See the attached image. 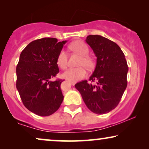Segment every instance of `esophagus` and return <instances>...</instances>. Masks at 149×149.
Segmentation results:
<instances>
[{"label": "esophagus", "mask_w": 149, "mask_h": 149, "mask_svg": "<svg viewBox=\"0 0 149 149\" xmlns=\"http://www.w3.org/2000/svg\"><path fill=\"white\" fill-rule=\"evenodd\" d=\"M70 85H74L75 84H76V82H70Z\"/></svg>", "instance_id": "obj_1"}]
</instances>
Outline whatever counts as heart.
<instances>
[{
	"label": "heart",
	"mask_w": 149,
	"mask_h": 149,
	"mask_svg": "<svg viewBox=\"0 0 149 149\" xmlns=\"http://www.w3.org/2000/svg\"><path fill=\"white\" fill-rule=\"evenodd\" d=\"M69 47L72 52L77 53L80 56L77 62V68H69L62 74V77L66 80L75 82L86 76L87 72L84 66L87 69H90L93 66V60L88 55L89 48L86 43L82 40H76L70 45ZM68 64V55L66 51L61 50L57 58V64L62 69H65Z\"/></svg>",
	"instance_id": "b5f03b06"
}]
</instances>
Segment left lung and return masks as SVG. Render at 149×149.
Masks as SVG:
<instances>
[{
    "label": "left lung",
    "instance_id": "8db88e82",
    "mask_svg": "<svg viewBox=\"0 0 149 149\" xmlns=\"http://www.w3.org/2000/svg\"><path fill=\"white\" fill-rule=\"evenodd\" d=\"M86 42L97 58L96 66L88 83L85 80L74 85L87 107L98 115L117 107L127 87L128 66L125 55L115 42L100 35H89Z\"/></svg>",
    "mask_w": 149,
    "mask_h": 149
}]
</instances>
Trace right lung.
<instances>
[{
	"mask_svg": "<svg viewBox=\"0 0 149 149\" xmlns=\"http://www.w3.org/2000/svg\"><path fill=\"white\" fill-rule=\"evenodd\" d=\"M66 40L43 38L32 41L22 51L16 68V87L26 109L46 117L60 108L63 81H52L59 72L57 58Z\"/></svg>",
	"mask_w": 149,
	"mask_h": 149,
	"instance_id": "right-lung-1",
	"label": "right lung"
}]
</instances>
